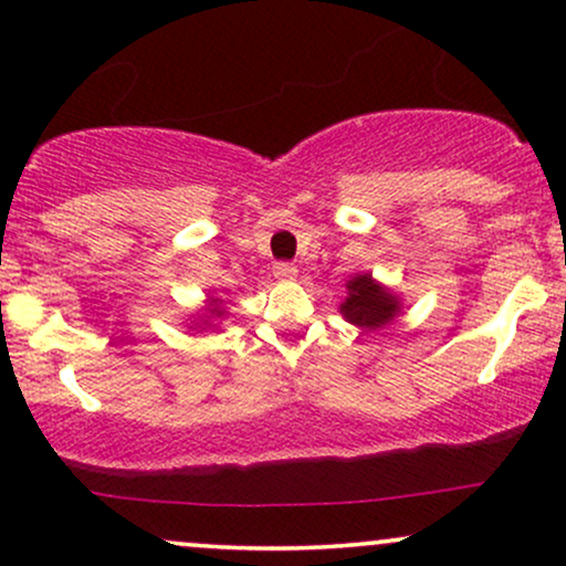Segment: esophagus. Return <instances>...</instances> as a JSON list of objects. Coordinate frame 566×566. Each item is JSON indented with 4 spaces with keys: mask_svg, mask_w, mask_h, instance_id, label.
<instances>
[{
    "mask_svg": "<svg viewBox=\"0 0 566 566\" xmlns=\"http://www.w3.org/2000/svg\"><path fill=\"white\" fill-rule=\"evenodd\" d=\"M274 276L276 279H295L297 276V269L292 263H276L274 265Z\"/></svg>",
    "mask_w": 566,
    "mask_h": 566,
    "instance_id": "1",
    "label": "esophagus"
}]
</instances>
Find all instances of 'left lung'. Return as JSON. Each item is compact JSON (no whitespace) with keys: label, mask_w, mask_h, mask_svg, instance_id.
<instances>
[{"label":"left lung","mask_w":566,"mask_h":566,"mask_svg":"<svg viewBox=\"0 0 566 566\" xmlns=\"http://www.w3.org/2000/svg\"><path fill=\"white\" fill-rule=\"evenodd\" d=\"M348 297L339 305L345 322L360 326V329H382L400 313V301L390 290L374 282L371 274L353 276L348 284Z\"/></svg>","instance_id":"obj_1"}]
</instances>
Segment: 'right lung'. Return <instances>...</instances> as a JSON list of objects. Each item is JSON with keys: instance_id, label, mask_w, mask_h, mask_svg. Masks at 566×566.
I'll return each instance as SVG.
<instances>
[{"instance_id": "right-lung-1", "label": "right lung", "mask_w": 566, "mask_h": 566, "mask_svg": "<svg viewBox=\"0 0 566 566\" xmlns=\"http://www.w3.org/2000/svg\"><path fill=\"white\" fill-rule=\"evenodd\" d=\"M221 305H218V301H210L208 303V311H206V316H200V324H208L210 322V318H213V316H221Z\"/></svg>"}]
</instances>
